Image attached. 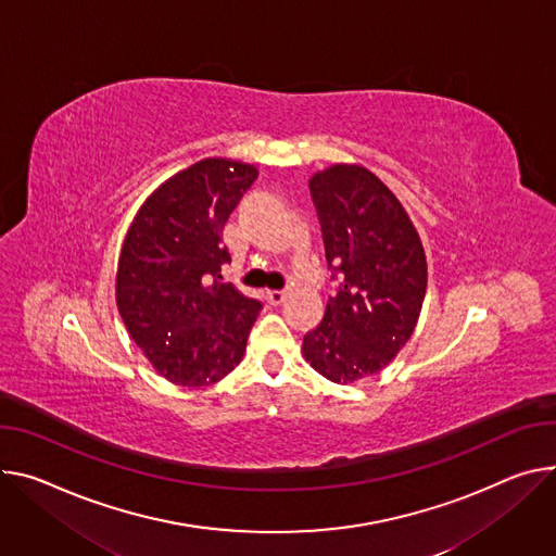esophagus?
I'll list each match as a JSON object with an SVG mask.
<instances>
[{"instance_id": "1", "label": "esophagus", "mask_w": 556, "mask_h": 556, "mask_svg": "<svg viewBox=\"0 0 556 556\" xmlns=\"http://www.w3.org/2000/svg\"><path fill=\"white\" fill-rule=\"evenodd\" d=\"M286 296H288V290H268V292H266L268 304H273V306H279V304H283Z\"/></svg>"}]
</instances>
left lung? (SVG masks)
<instances>
[{
  "instance_id": "left-lung-1",
  "label": "left lung",
  "mask_w": 556,
  "mask_h": 556,
  "mask_svg": "<svg viewBox=\"0 0 556 556\" xmlns=\"http://www.w3.org/2000/svg\"><path fill=\"white\" fill-rule=\"evenodd\" d=\"M311 192L326 262L341 283L304 337V357L345 386L383 370L413 337L428 264L406 208L368 168L334 164L311 177Z\"/></svg>"
}]
</instances>
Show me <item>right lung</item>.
Here are the masks:
<instances>
[{
	"mask_svg": "<svg viewBox=\"0 0 556 556\" xmlns=\"http://www.w3.org/2000/svg\"><path fill=\"white\" fill-rule=\"evenodd\" d=\"M252 164L208 157L166 179L135 215L115 299L132 341L177 386L222 381L243 359L262 304L222 283L224 226L257 179Z\"/></svg>",
	"mask_w": 556,
	"mask_h": 556,
	"instance_id": "obj_1",
	"label": "right lung"
}]
</instances>
